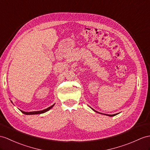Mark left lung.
Wrapping results in <instances>:
<instances>
[{"instance_id":"8db88e82","label":"left lung","mask_w":150,"mask_h":150,"mask_svg":"<svg viewBox=\"0 0 150 150\" xmlns=\"http://www.w3.org/2000/svg\"><path fill=\"white\" fill-rule=\"evenodd\" d=\"M94 111V110H93ZM96 112H97V111H96ZM117 114H115V115H108V116H115V115H116Z\"/></svg>"}]
</instances>
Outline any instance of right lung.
Here are the masks:
<instances>
[{
	"label": "right lung",
	"mask_w": 150,
	"mask_h": 150,
	"mask_svg": "<svg viewBox=\"0 0 150 150\" xmlns=\"http://www.w3.org/2000/svg\"><path fill=\"white\" fill-rule=\"evenodd\" d=\"M54 105V104H53V105H52V106L47 108V109H44V110H42V111H32V112H25V111H21V112H23V114H25V115H37V114H41V113H44V112H46V111H49L50 109L52 108V107Z\"/></svg>",
	"instance_id": "right-lung-1"
}]
</instances>
